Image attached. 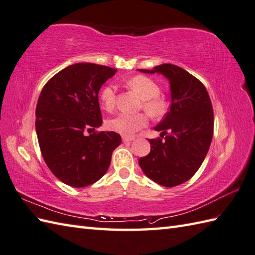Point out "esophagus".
<instances>
[{
  "label": "esophagus",
  "instance_id": "esophagus-1",
  "mask_svg": "<svg viewBox=\"0 0 255 255\" xmlns=\"http://www.w3.org/2000/svg\"><path fill=\"white\" fill-rule=\"evenodd\" d=\"M134 138L133 137H126V136H124L123 137V141L124 142H130V141H132Z\"/></svg>",
  "mask_w": 255,
  "mask_h": 255
}]
</instances>
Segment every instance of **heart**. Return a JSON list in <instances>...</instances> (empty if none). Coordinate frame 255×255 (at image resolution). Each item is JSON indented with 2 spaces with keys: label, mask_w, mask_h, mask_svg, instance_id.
<instances>
[{
  "label": "heart",
  "mask_w": 255,
  "mask_h": 255,
  "mask_svg": "<svg viewBox=\"0 0 255 255\" xmlns=\"http://www.w3.org/2000/svg\"><path fill=\"white\" fill-rule=\"evenodd\" d=\"M128 86L140 99L143 101V108L150 116L159 117L165 111V104L160 95V88L153 80L143 75H137L127 82ZM102 107L106 111H112L116 104V91L113 85L103 88L100 95ZM148 124V118L144 114H118L107 122V127L111 130L123 136H132Z\"/></svg>",
  "instance_id": "b5f03b06"
}]
</instances>
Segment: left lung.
Here are the masks:
<instances>
[{"label":"left lung","instance_id":"1","mask_svg":"<svg viewBox=\"0 0 255 255\" xmlns=\"http://www.w3.org/2000/svg\"><path fill=\"white\" fill-rule=\"evenodd\" d=\"M138 71L162 74L171 89L170 111L154 127L161 138L149 139L151 151L139 159V165L153 182L177 186L197 172L210 147L214 112L208 92L199 80L174 64Z\"/></svg>","mask_w":255,"mask_h":255}]
</instances>
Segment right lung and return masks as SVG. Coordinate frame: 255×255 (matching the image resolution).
<instances>
[{
	"mask_svg": "<svg viewBox=\"0 0 255 255\" xmlns=\"http://www.w3.org/2000/svg\"><path fill=\"white\" fill-rule=\"evenodd\" d=\"M117 70L75 63L61 70L42 89L36 107V133L53 175L72 187H85L107 172L121 134L102 131L99 92Z\"/></svg>",
	"mask_w": 255,
	"mask_h": 255,
	"instance_id": "right-lung-1",
	"label": "right lung"
}]
</instances>
